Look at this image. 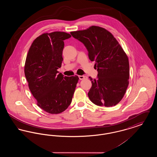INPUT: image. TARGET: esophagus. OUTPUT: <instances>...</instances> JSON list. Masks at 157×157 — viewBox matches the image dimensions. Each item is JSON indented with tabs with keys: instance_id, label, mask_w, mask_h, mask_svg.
Instances as JSON below:
<instances>
[{
	"instance_id": "1",
	"label": "esophagus",
	"mask_w": 157,
	"mask_h": 157,
	"mask_svg": "<svg viewBox=\"0 0 157 157\" xmlns=\"http://www.w3.org/2000/svg\"><path fill=\"white\" fill-rule=\"evenodd\" d=\"M78 77L80 80H83V79H85L88 78V77L86 76H84V75H79Z\"/></svg>"
}]
</instances>
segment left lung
Masks as SVG:
<instances>
[{"instance_id":"obj_1","label":"left lung","mask_w":157,"mask_h":157,"mask_svg":"<svg viewBox=\"0 0 157 157\" xmlns=\"http://www.w3.org/2000/svg\"><path fill=\"white\" fill-rule=\"evenodd\" d=\"M71 34L85 46L97 68V78H90V100L98 106L118 104L125 94L129 77L128 58L118 42L109 32L95 26Z\"/></svg>"}]
</instances>
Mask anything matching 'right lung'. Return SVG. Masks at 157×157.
<instances>
[{
  "label": "right lung",
  "instance_id": "add662e5",
  "mask_svg": "<svg viewBox=\"0 0 157 157\" xmlns=\"http://www.w3.org/2000/svg\"><path fill=\"white\" fill-rule=\"evenodd\" d=\"M71 37L63 32L44 33L32 43L26 57L25 75L37 106L46 112L57 114L71 104L78 76L59 73L63 61L65 39Z\"/></svg>",
  "mask_w": 157,
  "mask_h": 157
}]
</instances>
